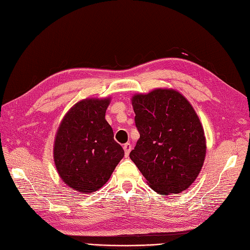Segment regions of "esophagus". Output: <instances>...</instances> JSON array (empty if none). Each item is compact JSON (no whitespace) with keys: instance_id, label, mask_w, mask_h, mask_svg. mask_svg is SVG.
<instances>
[{"instance_id":"obj_1","label":"esophagus","mask_w":250,"mask_h":250,"mask_svg":"<svg viewBox=\"0 0 250 250\" xmlns=\"http://www.w3.org/2000/svg\"><path fill=\"white\" fill-rule=\"evenodd\" d=\"M123 148L125 151V156H128L130 151H131V144L130 143H125L123 146Z\"/></svg>"}]
</instances>
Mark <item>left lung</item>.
<instances>
[{"label": "left lung", "instance_id": "left-lung-1", "mask_svg": "<svg viewBox=\"0 0 250 250\" xmlns=\"http://www.w3.org/2000/svg\"><path fill=\"white\" fill-rule=\"evenodd\" d=\"M131 104L140 134L129 157L158 193H180L200 173L207 140L190 103L173 88L135 94Z\"/></svg>", "mask_w": 250, "mask_h": 250}]
</instances>
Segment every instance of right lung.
Returning a JSON list of instances; mask_svg holds the SVG:
<instances>
[{
	"instance_id": "obj_1",
	"label": "right lung",
	"mask_w": 250,
	"mask_h": 250,
	"mask_svg": "<svg viewBox=\"0 0 250 250\" xmlns=\"http://www.w3.org/2000/svg\"><path fill=\"white\" fill-rule=\"evenodd\" d=\"M111 98H85L61 121L54 138L53 159L66 185L82 193L102 188L124 157L104 119Z\"/></svg>"
}]
</instances>
